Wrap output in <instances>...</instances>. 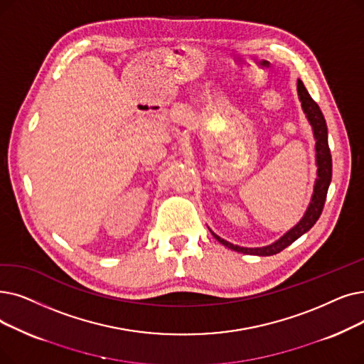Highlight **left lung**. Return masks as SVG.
I'll use <instances>...</instances> for the list:
<instances>
[{
  "label": "left lung",
  "instance_id": "1",
  "mask_svg": "<svg viewBox=\"0 0 364 364\" xmlns=\"http://www.w3.org/2000/svg\"><path fill=\"white\" fill-rule=\"evenodd\" d=\"M297 92H299L300 101H302L304 112H305L309 123L312 124L315 139H317L315 149H317L318 180H317V183H315L312 202L309 205V208H308L305 217L300 220V223L297 226H294L290 232L284 235L282 238L279 241H277L275 244L263 247V248H245V247H240V245H233V244L228 242L226 240L220 238L218 235L211 232L214 235V238L218 242L226 245L230 250H235L238 252H244V255H255V256L277 255V252L282 251L284 248L289 247L290 244H293L297 238H300V236H302L305 232H308L315 225V221L320 218V215L323 213L327 191H328V184L331 181V154H330V149H328V143H327V124H326L324 116L321 113L318 104L311 98V95L308 93L306 87L304 86V83L300 80H297Z\"/></svg>",
  "mask_w": 364,
  "mask_h": 364
}]
</instances>
